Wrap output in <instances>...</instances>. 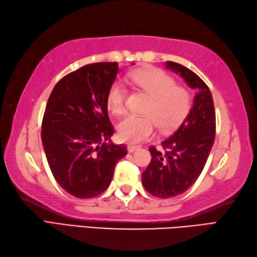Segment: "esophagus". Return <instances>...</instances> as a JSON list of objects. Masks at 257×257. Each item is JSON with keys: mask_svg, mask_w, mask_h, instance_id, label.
I'll list each match as a JSON object with an SVG mask.
<instances>
[{"mask_svg": "<svg viewBox=\"0 0 257 257\" xmlns=\"http://www.w3.org/2000/svg\"><path fill=\"white\" fill-rule=\"evenodd\" d=\"M140 146H136V145H127V151L128 153H133V152H135L136 150H139Z\"/></svg>", "mask_w": 257, "mask_h": 257, "instance_id": "1", "label": "esophagus"}]
</instances>
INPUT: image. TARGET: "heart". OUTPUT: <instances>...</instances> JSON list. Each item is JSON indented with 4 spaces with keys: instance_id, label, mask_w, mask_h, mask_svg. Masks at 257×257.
I'll use <instances>...</instances> for the list:
<instances>
[{
    "instance_id": "1",
    "label": "heart",
    "mask_w": 257,
    "mask_h": 257,
    "mask_svg": "<svg viewBox=\"0 0 257 257\" xmlns=\"http://www.w3.org/2000/svg\"><path fill=\"white\" fill-rule=\"evenodd\" d=\"M130 78L152 97L145 108L146 116L128 115L118 124V136L123 142L139 144L151 139L156 125L163 132L174 130L184 119L191 108L190 91L176 86V81L164 71L146 69L130 74ZM108 109L122 115L126 107V90L121 82H114L107 93Z\"/></svg>"
}]
</instances>
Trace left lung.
I'll list each match as a JSON object with an SVG mask.
<instances>
[{
  "mask_svg": "<svg viewBox=\"0 0 257 257\" xmlns=\"http://www.w3.org/2000/svg\"><path fill=\"white\" fill-rule=\"evenodd\" d=\"M166 67L180 74L195 90L194 104L179 128L162 142L164 151L149 149L151 163L142 173V184L152 195L174 197L187 191L201 175L215 139L216 121L212 93L202 78L179 63Z\"/></svg>",
  "mask_w": 257,
  "mask_h": 257,
  "instance_id": "left-lung-1",
  "label": "left lung"
}]
</instances>
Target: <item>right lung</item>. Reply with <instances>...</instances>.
<instances>
[{"label": "right lung", "mask_w": 257, "mask_h": 257, "mask_svg": "<svg viewBox=\"0 0 257 257\" xmlns=\"http://www.w3.org/2000/svg\"><path fill=\"white\" fill-rule=\"evenodd\" d=\"M118 73L116 62L93 63L56 83L42 121V143L54 179L77 198H91L108 187L124 144L111 142L114 127L107 93Z\"/></svg>", "instance_id": "add662e5"}]
</instances>
